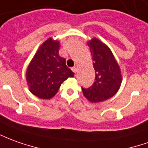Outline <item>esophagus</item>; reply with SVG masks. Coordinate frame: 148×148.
<instances>
[{
	"label": "esophagus",
	"mask_w": 148,
	"mask_h": 148,
	"mask_svg": "<svg viewBox=\"0 0 148 148\" xmlns=\"http://www.w3.org/2000/svg\"><path fill=\"white\" fill-rule=\"evenodd\" d=\"M72 71L74 72V73H76V72H77V68H76V67H73V68H72Z\"/></svg>",
	"instance_id": "obj_1"
}]
</instances>
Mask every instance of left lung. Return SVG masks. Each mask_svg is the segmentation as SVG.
Instances as JSON below:
<instances>
[{
  "instance_id": "8db88e82",
  "label": "left lung",
  "mask_w": 148,
  "mask_h": 148,
  "mask_svg": "<svg viewBox=\"0 0 148 148\" xmlns=\"http://www.w3.org/2000/svg\"><path fill=\"white\" fill-rule=\"evenodd\" d=\"M95 70V81L88 88H82L84 97L91 102H101L114 96L122 83L119 64L110 48L97 38L88 42Z\"/></svg>"
}]
</instances>
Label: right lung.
I'll return each instance as SVG.
<instances>
[{
	"label": "right lung",
	"mask_w": 148,
	"mask_h": 148,
	"mask_svg": "<svg viewBox=\"0 0 148 148\" xmlns=\"http://www.w3.org/2000/svg\"><path fill=\"white\" fill-rule=\"evenodd\" d=\"M60 42L52 38L45 41L26 71L29 91L39 98L50 99L56 94L61 84L74 72L66 66V60L59 55Z\"/></svg>",
	"instance_id": "1"
}]
</instances>
